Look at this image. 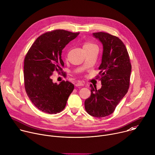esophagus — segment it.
<instances>
[{
    "label": "esophagus",
    "mask_w": 155,
    "mask_h": 155,
    "mask_svg": "<svg viewBox=\"0 0 155 155\" xmlns=\"http://www.w3.org/2000/svg\"><path fill=\"white\" fill-rule=\"evenodd\" d=\"M84 84H83V83H81V82H78V83H77L76 84H75V86L77 87V86H83Z\"/></svg>",
    "instance_id": "obj_1"
}]
</instances>
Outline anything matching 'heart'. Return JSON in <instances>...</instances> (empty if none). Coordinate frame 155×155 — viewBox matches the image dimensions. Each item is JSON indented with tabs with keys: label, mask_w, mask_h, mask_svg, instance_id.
<instances>
[{
	"label": "heart",
	"mask_w": 155,
	"mask_h": 155,
	"mask_svg": "<svg viewBox=\"0 0 155 155\" xmlns=\"http://www.w3.org/2000/svg\"><path fill=\"white\" fill-rule=\"evenodd\" d=\"M83 50H88V49H91V48H97V47L96 44H94L92 42L86 41L83 44Z\"/></svg>",
	"instance_id": "obj_1"
}]
</instances>
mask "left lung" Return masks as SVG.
<instances>
[{
    "instance_id": "obj_1",
    "label": "left lung",
    "mask_w": 155,
    "mask_h": 155,
    "mask_svg": "<svg viewBox=\"0 0 155 155\" xmlns=\"http://www.w3.org/2000/svg\"><path fill=\"white\" fill-rule=\"evenodd\" d=\"M103 45L102 62L97 76L102 87L90 84L91 96L84 101L86 112L91 116L102 118L112 114L117 105L127 93L131 72L129 56L124 43L108 33H93Z\"/></svg>"
}]
</instances>
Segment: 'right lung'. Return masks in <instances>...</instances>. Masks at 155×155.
I'll use <instances>...</instances> for the list:
<instances>
[{"label": "right lung", "instance_id": "obj_1", "mask_svg": "<svg viewBox=\"0 0 155 155\" xmlns=\"http://www.w3.org/2000/svg\"><path fill=\"white\" fill-rule=\"evenodd\" d=\"M80 32L56 29L40 35L25 58L24 81L28 96L41 111L50 114L59 113L65 107L74 85L68 81L54 83V72H62L63 48Z\"/></svg>", "mask_w": 155, "mask_h": 155}]
</instances>
